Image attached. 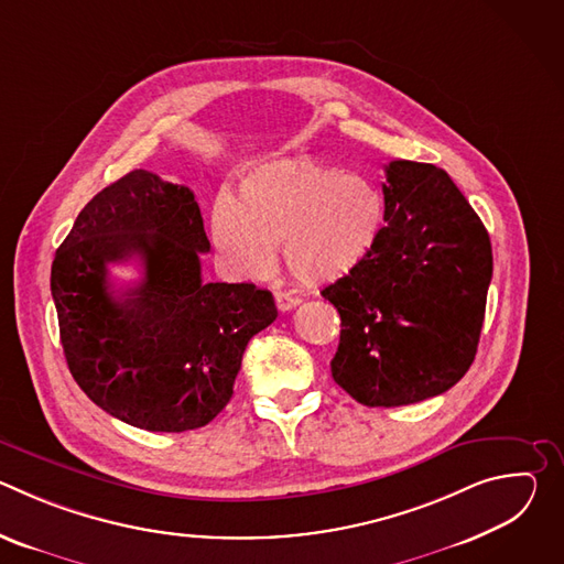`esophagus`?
<instances>
[{"mask_svg": "<svg viewBox=\"0 0 564 564\" xmlns=\"http://www.w3.org/2000/svg\"><path fill=\"white\" fill-rule=\"evenodd\" d=\"M274 301H276V307L281 312H288V310H292V307H296L301 303L299 296H292L288 292H274Z\"/></svg>", "mask_w": 564, "mask_h": 564, "instance_id": "34e87169", "label": "esophagus"}]
</instances>
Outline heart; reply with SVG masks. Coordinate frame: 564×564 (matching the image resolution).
Wrapping results in <instances>:
<instances>
[{
    "label": "heart",
    "mask_w": 564,
    "mask_h": 564,
    "mask_svg": "<svg viewBox=\"0 0 564 564\" xmlns=\"http://www.w3.org/2000/svg\"><path fill=\"white\" fill-rule=\"evenodd\" d=\"M381 223V196L366 176L307 155L257 160L209 214L214 246L234 270L261 279L283 248L288 272L305 285L348 276L372 254Z\"/></svg>",
    "instance_id": "obj_1"
}]
</instances>
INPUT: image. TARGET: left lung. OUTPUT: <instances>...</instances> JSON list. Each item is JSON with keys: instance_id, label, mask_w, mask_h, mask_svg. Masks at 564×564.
<instances>
[{"instance_id": "obj_1", "label": "left lung", "mask_w": 564, "mask_h": 564, "mask_svg": "<svg viewBox=\"0 0 564 564\" xmlns=\"http://www.w3.org/2000/svg\"><path fill=\"white\" fill-rule=\"evenodd\" d=\"M372 254L324 292L341 337L333 379L364 406H406L470 368L494 274L491 238L444 170L386 165Z\"/></svg>"}]
</instances>
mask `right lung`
Returning a JSON list of instances; mask_svg holds the SVG:
<instances>
[{
  "label": "right lung",
  "mask_w": 564,
  "mask_h": 564,
  "mask_svg": "<svg viewBox=\"0 0 564 564\" xmlns=\"http://www.w3.org/2000/svg\"><path fill=\"white\" fill-rule=\"evenodd\" d=\"M209 252L185 185L133 170L77 214L51 268L68 370L96 406L151 433L209 424L231 399L250 339L276 318L252 283H203ZM140 258L131 289L108 263Z\"/></svg>",
  "instance_id": "add662e5"
}]
</instances>
